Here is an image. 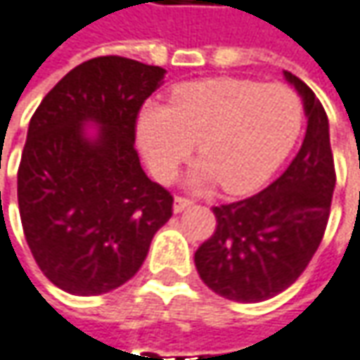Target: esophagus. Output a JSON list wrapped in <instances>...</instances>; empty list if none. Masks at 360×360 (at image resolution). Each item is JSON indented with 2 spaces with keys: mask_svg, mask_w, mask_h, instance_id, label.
Instances as JSON below:
<instances>
[{
  "mask_svg": "<svg viewBox=\"0 0 360 360\" xmlns=\"http://www.w3.org/2000/svg\"><path fill=\"white\" fill-rule=\"evenodd\" d=\"M191 205H193V201H191V199H187V197H175L173 211H175V213H181V211H185L187 207H191Z\"/></svg>",
  "mask_w": 360,
  "mask_h": 360,
  "instance_id": "obj_1",
  "label": "esophagus"
}]
</instances>
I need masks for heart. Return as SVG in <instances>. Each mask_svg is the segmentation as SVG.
Returning a JSON list of instances; mask_svg holds the SVG:
<instances>
[{
	"instance_id": "obj_1",
	"label": "heart",
	"mask_w": 360,
	"mask_h": 360,
	"mask_svg": "<svg viewBox=\"0 0 360 360\" xmlns=\"http://www.w3.org/2000/svg\"><path fill=\"white\" fill-rule=\"evenodd\" d=\"M304 122L300 96L286 84L210 78L181 84L169 104H145L136 139L150 173L169 181L197 143L203 159L191 187L221 183L227 193L262 187L288 157Z\"/></svg>"
}]
</instances>
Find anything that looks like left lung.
Masks as SVG:
<instances>
[{
  "label": "left lung",
  "instance_id": "left-lung-1",
  "mask_svg": "<svg viewBox=\"0 0 360 360\" xmlns=\"http://www.w3.org/2000/svg\"><path fill=\"white\" fill-rule=\"evenodd\" d=\"M308 118L304 141L288 169L256 195L213 207L217 227L195 252L199 278L236 302H262L292 286L322 242L335 191L328 117L292 72Z\"/></svg>",
  "mask_w": 360,
  "mask_h": 360
}]
</instances>
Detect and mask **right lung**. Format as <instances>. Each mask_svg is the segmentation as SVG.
I'll use <instances>...</instances> for the list:
<instances>
[{
  "label": "right lung",
  "mask_w": 360,
  "mask_h": 360,
  "mask_svg": "<svg viewBox=\"0 0 360 360\" xmlns=\"http://www.w3.org/2000/svg\"><path fill=\"white\" fill-rule=\"evenodd\" d=\"M163 76L131 58H92L68 72L30 120L18 169L20 217L39 270L64 292L96 296L129 282L173 215V195L147 177L134 149L139 110Z\"/></svg>",
  "instance_id": "add662e5"
}]
</instances>
